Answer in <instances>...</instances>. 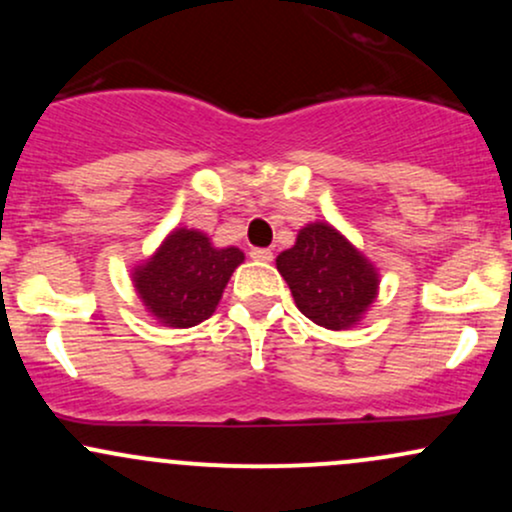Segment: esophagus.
Returning <instances> with one entry per match:
<instances>
[{
  "instance_id": "34e87169",
  "label": "esophagus",
  "mask_w": 512,
  "mask_h": 512,
  "mask_svg": "<svg viewBox=\"0 0 512 512\" xmlns=\"http://www.w3.org/2000/svg\"><path fill=\"white\" fill-rule=\"evenodd\" d=\"M250 257H252V260H257V262H272L274 252L267 250V248H255V250H250Z\"/></svg>"
}]
</instances>
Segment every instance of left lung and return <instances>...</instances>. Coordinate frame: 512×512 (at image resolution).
I'll list each match as a JSON object with an SVG mask.
<instances>
[{
    "label": "left lung",
    "instance_id": "obj_1",
    "mask_svg": "<svg viewBox=\"0 0 512 512\" xmlns=\"http://www.w3.org/2000/svg\"><path fill=\"white\" fill-rule=\"evenodd\" d=\"M296 308L325 330L361 325L380 291V272L361 250L327 221H310L293 248L276 257Z\"/></svg>",
    "mask_w": 512,
    "mask_h": 512
}]
</instances>
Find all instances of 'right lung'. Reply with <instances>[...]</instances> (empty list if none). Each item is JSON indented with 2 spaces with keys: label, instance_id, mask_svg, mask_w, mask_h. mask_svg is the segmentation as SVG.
Wrapping results in <instances>:
<instances>
[{
  "label": "right lung",
  "instance_id": "1",
  "mask_svg": "<svg viewBox=\"0 0 512 512\" xmlns=\"http://www.w3.org/2000/svg\"><path fill=\"white\" fill-rule=\"evenodd\" d=\"M245 252L216 248L207 233L178 226L146 260L132 267V284L144 310L163 327L187 330L214 315L223 289Z\"/></svg>",
  "mask_w": 512,
  "mask_h": 512
}]
</instances>
